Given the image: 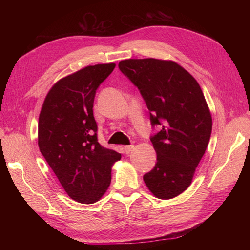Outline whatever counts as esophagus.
<instances>
[{"mask_svg":"<svg viewBox=\"0 0 250 250\" xmlns=\"http://www.w3.org/2000/svg\"><path fill=\"white\" fill-rule=\"evenodd\" d=\"M133 145H128V146H124V151L125 152L128 154V153H130L131 151H132V149H133Z\"/></svg>","mask_w":250,"mask_h":250,"instance_id":"1","label":"esophagus"}]
</instances>
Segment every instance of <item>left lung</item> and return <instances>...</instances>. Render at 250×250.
Here are the masks:
<instances>
[{
  "instance_id": "obj_1",
  "label": "left lung",
  "mask_w": 250,
  "mask_h": 250,
  "mask_svg": "<svg viewBox=\"0 0 250 250\" xmlns=\"http://www.w3.org/2000/svg\"><path fill=\"white\" fill-rule=\"evenodd\" d=\"M119 69L140 89L152 126H162L150 139L156 164L144 181L157 198L176 197L191 185L210 138L213 121L201 87L172 60L126 59Z\"/></svg>"
}]
</instances>
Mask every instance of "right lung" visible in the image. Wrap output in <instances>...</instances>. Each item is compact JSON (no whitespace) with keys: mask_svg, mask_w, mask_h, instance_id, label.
<instances>
[{"mask_svg":"<svg viewBox=\"0 0 250 250\" xmlns=\"http://www.w3.org/2000/svg\"><path fill=\"white\" fill-rule=\"evenodd\" d=\"M116 63L83 67L51 87L39 118V147L66 194L80 203L100 200L121 160L97 138L93 106L96 90Z\"/></svg>","mask_w":250,"mask_h":250,"instance_id":"right-lung-1","label":"right lung"}]
</instances>
